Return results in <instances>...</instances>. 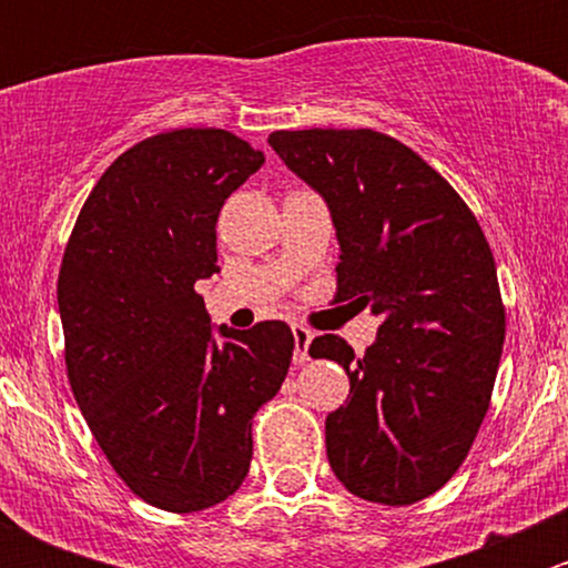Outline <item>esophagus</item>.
Here are the masks:
<instances>
[{
	"label": "esophagus",
	"mask_w": 568,
	"mask_h": 568,
	"mask_svg": "<svg viewBox=\"0 0 568 568\" xmlns=\"http://www.w3.org/2000/svg\"><path fill=\"white\" fill-rule=\"evenodd\" d=\"M294 341H296V352H294V363H307L311 359V343H313V329H307L305 324H294Z\"/></svg>",
	"instance_id": "34e87169"
}]
</instances>
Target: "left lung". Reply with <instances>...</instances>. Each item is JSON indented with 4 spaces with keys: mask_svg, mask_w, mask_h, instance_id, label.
Instances as JSON below:
<instances>
[{
    "mask_svg": "<svg viewBox=\"0 0 568 568\" xmlns=\"http://www.w3.org/2000/svg\"><path fill=\"white\" fill-rule=\"evenodd\" d=\"M268 145L329 209L335 302L382 318L363 357L337 335L311 343L352 385L326 415L329 467L363 500L412 506L454 478L489 409L506 337L495 257L456 189L393 136L305 129Z\"/></svg>",
    "mask_w": 568,
    "mask_h": 568,
    "instance_id": "8db88e82",
    "label": "left lung"
}]
</instances>
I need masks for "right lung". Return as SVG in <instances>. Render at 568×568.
Returning <instances> with one entry per match:
<instances>
[{
  "label": "right lung",
  "mask_w": 568,
  "mask_h": 568,
  "mask_svg": "<svg viewBox=\"0 0 568 568\" xmlns=\"http://www.w3.org/2000/svg\"><path fill=\"white\" fill-rule=\"evenodd\" d=\"M266 162L225 129H178L120 153L90 192L57 280L73 398L123 484L192 514L242 486L252 417L288 374L285 321L211 326L197 280L216 216Z\"/></svg>",
  "instance_id": "right-lung-1"
}]
</instances>
